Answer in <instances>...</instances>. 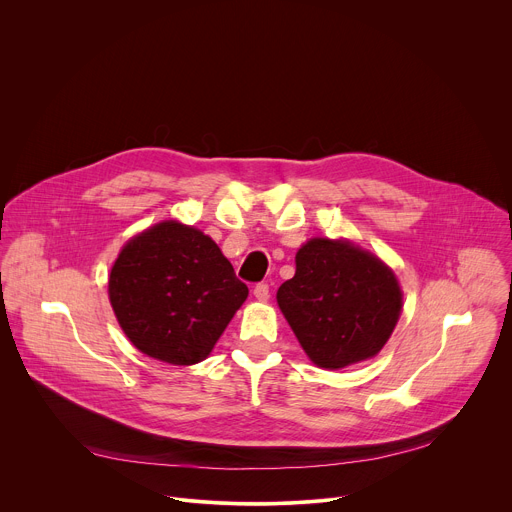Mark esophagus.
Instances as JSON below:
<instances>
[{
    "mask_svg": "<svg viewBox=\"0 0 512 512\" xmlns=\"http://www.w3.org/2000/svg\"><path fill=\"white\" fill-rule=\"evenodd\" d=\"M253 296H255L259 302H267V300H269V285H267V283H257L255 289H253Z\"/></svg>",
    "mask_w": 512,
    "mask_h": 512,
    "instance_id": "1",
    "label": "esophagus"
}]
</instances>
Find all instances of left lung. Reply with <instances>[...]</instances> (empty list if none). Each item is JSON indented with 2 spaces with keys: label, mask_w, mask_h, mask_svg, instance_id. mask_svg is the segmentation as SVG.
Returning <instances> with one entry per match:
<instances>
[{
  "label": "left lung",
  "mask_w": 512,
  "mask_h": 512,
  "mask_svg": "<svg viewBox=\"0 0 512 512\" xmlns=\"http://www.w3.org/2000/svg\"><path fill=\"white\" fill-rule=\"evenodd\" d=\"M277 304L320 369L373 358L401 316L395 273L348 241L310 239L296 255V275L277 289Z\"/></svg>",
  "instance_id": "8db88e82"
}]
</instances>
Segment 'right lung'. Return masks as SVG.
Instances as JSON below:
<instances>
[{"instance_id": "1", "label": "right lung", "mask_w": 512, "mask_h": 512, "mask_svg": "<svg viewBox=\"0 0 512 512\" xmlns=\"http://www.w3.org/2000/svg\"><path fill=\"white\" fill-rule=\"evenodd\" d=\"M249 296L218 245L164 221L133 237L109 275V300L131 344L156 360H204Z\"/></svg>"}]
</instances>
